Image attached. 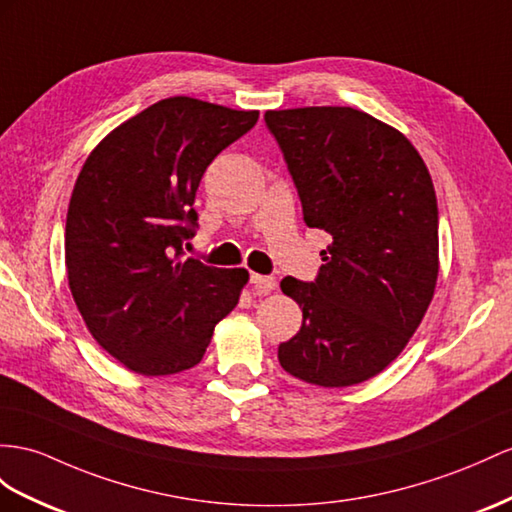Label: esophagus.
<instances>
[{"label":"esophagus","mask_w":512,"mask_h":512,"mask_svg":"<svg viewBox=\"0 0 512 512\" xmlns=\"http://www.w3.org/2000/svg\"><path fill=\"white\" fill-rule=\"evenodd\" d=\"M251 283L255 287L257 294H270L274 287H277V279L274 277H264V274H257V272H251Z\"/></svg>","instance_id":"obj_1"}]
</instances>
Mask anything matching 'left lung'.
<instances>
[{"instance_id":"1","label":"left lung","mask_w":512,"mask_h":512,"mask_svg":"<svg viewBox=\"0 0 512 512\" xmlns=\"http://www.w3.org/2000/svg\"><path fill=\"white\" fill-rule=\"evenodd\" d=\"M264 119L307 227L333 238L316 281H281L303 326L279 346V363L311 385L363 383L400 355L435 294V186L413 144L361 110H268Z\"/></svg>"}]
</instances>
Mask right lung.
<instances>
[{
  "instance_id": "right-lung-1",
  "label": "right lung",
  "mask_w": 512,
  "mask_h": 512,
  "mask_svg": "<svg viewBox=\"0 0 512 512\" xmlns=\"http://www.w3.org/2000/svg\"><path fill=\"white\" fill-rule=\"evenodd\" d=\"M257 110L170 97L103 138L71 194L64 261L77 309L125 368H194L214 326L238 305L244 268L183 259L199 227L194 196L214 157L253 129Z\"/></svg>"
}]
</instances>
